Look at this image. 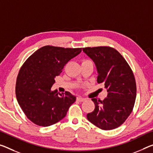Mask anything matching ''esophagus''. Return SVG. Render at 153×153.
<instances>
[{
	"instance_id": "obj_1",
	"label": "esophagus",
	"mask_w": 153,
	"mask_h": 153,
	"mask_svg": "<svg viewBox=\"0 0 153 153\" xmlns=\"http://www.w3.org/2000/svg\"><path fill=\"white\" fill-rule=\"evenodd\" d=\"M84 100H85V99L82 97H77V101H80V102H82V101H84Z\"/></svg>"
}]
</instances>
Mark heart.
Masks as SVG:
<instances>
[{"label": "heart", "instance_id": "heart-1", "mask_svg": "<svg viewBox=\"0 0 153 153\" xmlns=\"http://www.w3.org/2000/svg\"><path fill=\"white\" fill-rule=\"evenodd\" d=\"M86 61H90V60H84L83 62H86Z\"/></svg>", "mask_w": 153, "mask_h": 153}]
</instances>
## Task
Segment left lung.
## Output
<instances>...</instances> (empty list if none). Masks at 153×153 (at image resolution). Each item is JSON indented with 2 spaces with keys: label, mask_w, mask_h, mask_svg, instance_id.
<instances>
[{
  "label": "left lung",
  "mask_w": 153,
  "mask_h": 153,
  "mask_svg": "<svg viewBox=\"0 0 153 153\" xmlns=\"http://www.w3.org/2000/svg\"><path fill=\"white\" fill-rule=\"evenodd\" d=\"M84 53L94 62L97 82H103L107 97L101 101L93 98L95 108L87 119L103 130L117 128L129 117L136 97V83L129 65L117 50L100 46L83 48Z\"/></svg>",
  "instance_id": "obj_1"
}]
</instances>
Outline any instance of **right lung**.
I'll list each match as a JSON object with an SVG mask.
<instances>
[{
	"label": "right lung",
	"instance_id": "1",
	"mask_svg": "<svg viewBox=\"0 0 153 153\" xmlns=\"http://www.w3.org/2000/svg\"><path fill=\"white\" fill-rule=\"evenodd\" d=\"M81 51L82 48L46 45L34 52L21 67L16 81V98L33 123L48 127L65 117L76 97L67 91L65 94L52 91L51 88L55 77Z\"/></svg>",
	"mask_w": 153,
	"mask_h": 153
}]
</instances>
